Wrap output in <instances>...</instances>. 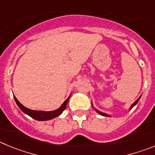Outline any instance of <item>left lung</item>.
Segmentation results:
<instances>
[{
	"instance_id": "left-lung-1",
	"label": "left lung",
	"mask_w": 155,
	"mask_h": 155,
	"mask_svg": "<svg viewBox=\"0 0 155 155\" xmlns=\"http://www.w3.org/2000/svg\"><path fill=\"white\" fill-rule=\"evenodd\" d=\"M140 97H141V96H140L139 98H138L137 99L136 101H135V102H134V103L132 104V105H131V106H130V109H132L133 107H134V106H135V105H136L137 104V102H139V100H140ZM91 105H92V107L94 108V110L96 111L97 113H98V114H100V115H101V116H107V117H110V116H111L110 115H109V114H106V113H102V112H100L99 110H98V109H95V108H94V106H93V104H92V103H91Z\"/></svg>"
}]
</instances>
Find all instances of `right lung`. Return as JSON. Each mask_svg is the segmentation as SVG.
Here are the masks:
<instances>
[{
  "instance_id": "add662e5",
  "label": "right lung",
  "mask_w": 155,
  "mask_h": 155,
  "mask_svg": "<svg viewBox=\"0 0 155 155\" xmlns=\"http://www.w3.org/2000/svg\"><path fill=\"white\" fill-rule=\"evenodd\" d=\"M71 94H70V96L64 101V102L61 105V107L58 108V109H56V110L50 111V112H46V111L32 110V109H28V108L25 107L23 105H21L15 95H14V98H15V101L16 104L18 105L19 109H21L23 113H25V114L28 115V116H29L30 117H31V118L34 119V120H38V121H46V120H50L53 118H55V117H57V116H60V115L64 112V110L66 109V107H67V105H68V101H69L70 97H71Z\"/></svg>"
}]
</instances>
